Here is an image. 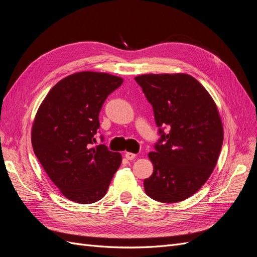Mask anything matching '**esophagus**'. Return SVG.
<instances>
[{
  "label": "esophagus",
  "mask_w": 257,
  "mask_h": 257,
  "mask_svg": "<svg viewBox=\"0 0 257 257\" xmlns=\"http://www.w3.org/2000/svg\"><path fill=\"white\" fill-rule=\"evenodd\" d=\"M125 158H126V160L132 161V160H134V159L136 158V154L132 153V152H126V153H125Z\"/></svg>",
  "instance_id": "esophagus-1"
}]
</instances>
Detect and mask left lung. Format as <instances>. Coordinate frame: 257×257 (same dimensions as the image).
Returning a JSON list of instances; mask_svg holds the SVG:
<instances>
[{
  "instance_id": "left-lung-1",
  "label": "left lung",
  "mask_w": 257,
  "mask_h": 257,
  "mask_svg": "<svg viewBox=\"0 0 257 257\" xmlns=\"http://www.w3.org/2000/svg\"><path fill=\"white\" fill-rule=\"evenodd\" d=\"M135 80L152 105L161 136L149 153L153 174L144 181L146 194L165 204L182 201L206 183L219 159L223 126L216 105L188 74L141 75Z\"/></svg>"
}]
</instances>
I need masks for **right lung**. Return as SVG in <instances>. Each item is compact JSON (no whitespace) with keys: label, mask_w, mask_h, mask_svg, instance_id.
<instances>
[{"label":"right lung","mask_w":257,"mask_h":257,"mask_svg":"<svg viewBox=\"0 0 257 257\" xmlns=\"http://www.w3.org/2000/svg\"><path fill=\"white\" fill-rule=\"evenodd\" d=\"M122 82L106 73L69 75L49 91L35 115L31 139L36 158L61 193L75 203L102 199L121 165L120 153L93 144L102 106Z\"/></svg>","instance_id":"right-lung-1"}]
</instances>
